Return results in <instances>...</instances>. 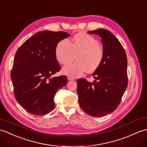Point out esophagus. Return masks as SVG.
Masks as SVG:
<instances>
[{
	"label": "esophagus",
	"mask_w": 147,
	"mask_h": 147,
	"mask_svg": "<svg viewBox=\"0 0 147 147\" xmlns=\"http://www.w3.org/2000/svg\"><path fill=\"white\" fill-rule=\"evenodd\" d=\"M67 80H74V78H73L72 77H70V76H67Z\"/></svg>",
	"instance_id": "obj_1"
}]
</instances>
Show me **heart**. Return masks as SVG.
Masks as SVG:
<instances>
[{
    "label": "heart",
    "mask_w": 147,
    "mask_h": 147,
    "mask_svg": "<svg viewBox=\"0 0 147 147\" xmlns=\"http://www.w3.org/2000/svg\"><path fill=\"white\" fill-rule=\"evenodd\" d=\"M76 54V61L64 66L62 72L70 77L76 78L84 73H93L101 65L104 59V50L93 36L79 32L73 37L72 42L67 38L62 39L56 47L55 55L62 64L73 61Z\"/></svg>",
    "instance_id": "obj_1"
}]
</instances>
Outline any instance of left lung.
<instances>
[{
    "label": "left lung",
    "mask_w": 147,
    "mask_h": 147,
    "mask_svg": "<svg viewBox=\"0 0 147 147\" xmlns=\"http://www.w3.org/2000/svg\"><path fill=\"white\" fill-rule=\"evenodd\" d=\"M88 32L101 37L104 59L92 74L93 83L83 78L78 80V101L86 113L101 117L117 108L127 89V58L123 47L110 31L98 29Z\"/></svg>",
    "instance_id": "left-lung-1"
}]
</instances>
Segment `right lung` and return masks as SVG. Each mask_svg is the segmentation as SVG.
Here are the masks:
<instances>
[{
  "label": "right lung",
  "instance_id": "add662e5",
  "mask_svg": "<svg viewBox=\"0 0 147 147\" xmlns=\"http://www.w3.org/2000/svg\"><path fill=\"white\" fill-rule=\"evenodd\" d=\"M69 36L62 31H40L16 51L11 72L13 93L17 101L30 113L45 115L54 109V96L67 82L66 76L51 78L61 70L56 47Z\"/></svg>",
  "mask_w": 147,
  "mask_h": 147
}]
</instances>
